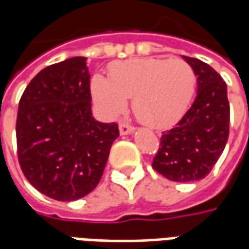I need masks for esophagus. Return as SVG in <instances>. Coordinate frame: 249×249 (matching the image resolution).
Instances as JSON below:
<instances>
[{
    "label": "esophagus",
    "instance_id": "esophagus-1",
    "mask_svg": "<svg viewBox=\"0 0 249 249\" xmlns=\"http://www.w3.org/2000/svg\"><path fill=\"white\" fill-rule=\"evenodd\" d=\"M119 128H120V133H121L123 136L129 135V133H133V130H135V128H133L132 125L126 124L125 121H121V123H120Z\"/></svg>",
    "mask_w": 249,
    "mask_h": 249
}]
</instances>
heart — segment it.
I'll list each match as a JSON object with an SVG mask.
<instances>
[{
  "mask_svg": "<svg viewBox=\"0 0 249 249\" xmlns=\"http://www.w3.org/2000/svg\"><path fill=\"white\" fill-rule=\"evenodd\" d=\"M196 88V74L184 60L135 58L114 62L109 80L94 76L92 96L109 116H119L132 100V109L142 124L169 128L183 117Z\"/></svg>",
  "mask_w": 249,
  "mask_h": 249,
  "instance_id": "obj_1",
  "label": "heart"
}]
</instances>
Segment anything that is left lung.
<instances>
[{
  "label": "left lung",
  "mask_w": 249,
  "mask_h": 249,
  "mask_svg": "<svg viewBox=\"0 0 249 249\" xmlns=\"http://www.w3.org/2000/svg\"><path fill=\"white\" fill-rule=\"evenodd\" d=\"M197 76V96L175 128L164 132L155 171L176 183L201 180L223 153L230 136L227 84L212 66L183 56Z\"/></svg>",
  "instance_id": "left-lung-1"
}]
</instances>
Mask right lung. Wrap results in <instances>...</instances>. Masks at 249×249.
Segmentation results:
<instances>
[{"mask_svg": "<svg viewBox=\"0 0 249 249\" xmlns=\"http://www.w3.org/2000/svg\"><path fill=\"white\" fill-rule=\"evenodd\" d=\"M85 57H71L38 71L21 96L16 135L19 167L33 187L58 201H74L97 187L116 123L92 114Z\"/></svg>", "mask_w": 249, "mask_h": 249, "instance_id": "right-lung-1", "label": "right lung"}]
</instances>
